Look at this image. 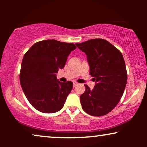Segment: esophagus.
<instances>
[{
  "mask_svg": "<svg viewBox=\"0 0 147 147\" xmlns=\"http://www.w3.org/2000/svg\"><path fill=\"white\" fill-rule=\"evenodd\" d=\"M73 83H74V87H76V86H77L78 84L77 83V82H74Z\"/></svg>",
  "mask_w": 147,
  "mask_h": 147,
  "instance_id": "34e87169",
  "label": "esophagus"
}]
</instances>
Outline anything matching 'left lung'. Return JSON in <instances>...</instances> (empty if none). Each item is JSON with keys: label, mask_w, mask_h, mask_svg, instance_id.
Instances as JSON below:
<instances>
[{"label": "left lung", "mask_w": 147, "mask_h": 147, "mask_svg": "<svg viewBox=\"0 0 147 147\" xmlns=\"http://www.w3.org/2000/svg\"><path fill=\"white\" fill-rule=\"evenodd\" d=\"M76 45L87 55L90 74L96 82L93 90L84 85L85 92L80 96L82 109L94 116L106 115L116 107L125 89L127 71L123 56L103 39Z\"/></svg>", "instance_id": "8db88e82"}]
</instances>
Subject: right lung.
Returning a JSON list of instances; mask_svg holds the SVG:
<instances>
[{"label":"right lung","mask_w":147,"mask_h":147,"mask_svg":"<svg viewBox=\"0 0 147 147\" xmlns=\"http://www.w3.org/2000/svg\"><path fill=\"white\" fill-rule=\"evenodd\" d=\"M76 49L74 43L48 39L34 44L24 55L20 82L29 103L39 112L54 113L63 107L73 83L59 82L56 74Z\"/></svg>","instance_id":"obj_1"}]
</instances>
